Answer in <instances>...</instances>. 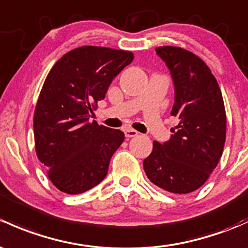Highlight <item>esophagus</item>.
<instances>
[{
	"instance_id": "esophagus-1",
	"label": "esophagus",
	"mask_w": 248,
	"mask_h": 248,
	"mask_svg": "<svg viewBox=\"0 0 248 248\" xmlns=\"http://www.w3.org/2000/svg\"><path fill=\"white\" fill-rule=\"evenodd\" d=\"M138 133L135 129H132V128H128V129H124V135H126V138H134V137H138Z\"/></svg>"
}]
</instances>
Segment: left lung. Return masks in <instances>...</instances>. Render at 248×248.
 <instances>
[{
    "label": "left lung",
    "instance_id": "8db88e82",
    "mask_svg": "<svg viewBox=\"0 0 248 248\" xmlns=\"http://www.w3.org/2000/svg\"><path fill=\"white\" fill-rule=\"evenodd\" d=\"M155 52L170 70L174 85L171 115L178 117L170 140L155 141L144 160L146 176L173 194H189L207 182L226 141V110L217 80L192 52L161 46Z\"/></svg>",
    "mask_w": 248,
    "mask_h": 248
}]
</instances>
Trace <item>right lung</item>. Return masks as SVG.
<instances>
[{"label":"right lung","mask_w":248,"mask_h":248,"mask_svg":"<svg viewBox=\"0 0 248 248\" xmlns=\"http://www.w3.org/2000/svg\"><path fill=\"white\" fill-rule=\"evenodd\" d=\"M133 58L129 51L82 46L65 53L48 72L33 119L35 151L49 181L65 194L100 184L124 142V132L90 122V116Z\"/></svg>","instance_id":"add662e5"}]
</instances>
